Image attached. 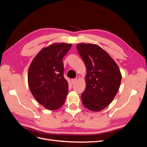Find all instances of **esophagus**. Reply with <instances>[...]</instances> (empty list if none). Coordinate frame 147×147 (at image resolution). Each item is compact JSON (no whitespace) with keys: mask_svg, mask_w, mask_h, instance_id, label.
Wrapping results in <instances>:
<instances>
[{"mask_svg":"<svg viewBox=\"0 0 147 147\" xmlns=\"http://www.w3.org/2000/svg\"><path fill=\"white\" fill-rule=\"evenodd\" d=\"M77 78H74V79L71 80V82H72V84H74V83H75L77 82Z\"/></svg>","mask_w":147,"mask_h":147,"instance_id":"esophagus-1","label":"esophagus"}]
</instances>
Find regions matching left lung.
I'll use <instances>...</instances> for the list:
<instances>
[{"label": "left lung", "mask_w": 147, "mask_h": 147, "mask_svg": "<svg viewBox=\"0 0 147 147\" xmlns=\"http://www.w3.org/2000/svg\"><path fill=\"white\" fill-rule=\"evenodd\" d=\"M86 68V88L82 94L83 105L93 112L107 107L119 88L121 74L118 65L99 46L91 43L77 45Z\"/></svg>", "instance_id": "1"}]
</instances>
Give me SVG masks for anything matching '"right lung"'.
<instances>
[{"mask_svg":"<svg viewBox=\"0 0 147 147\" xmlns=\"http://www.w3.org/2000/svg\"><path fill=\"white\" fill-rule=\"evenodd\" d=\"M72 44L56 43L43 48L35 56L29 67L30 91L40 104L50 110L64 104L69 91L64 78L63 58Z\"/></svg>","mask_w":147,"mask_h":147,"instance_id":"obj_1","label":"right lung"}]
</instances>
